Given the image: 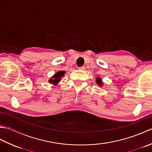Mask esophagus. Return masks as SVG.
<instances>
[{
    "label": "esophagus",
    "mask_w": 152,
    "mask_h": 152,
    "mask_svg": "<svg viewBox=\"0 0 152 152\" xmlns=\"http://www.w3.org/2000/svg\"><path fill=\"white\" fill-rule=\"evenodd\" d=\"M78 69L80 70H84L86 69V68L85 66H82V67H79Z\"/></svg>",
    "instance_id": "1"
}]
</instances>
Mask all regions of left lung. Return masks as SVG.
Wrapping results in <instances>:
<instances>
[{
    "label": "left lung",
    "instance_id": "obj_1",
    "mask_svg": "<svg viewBox=\"0 0 152 152\" xmlns=\"http://www.w3.org/2000/svg\"><path fill=\"white\" fill-rule=\"evenodd\" d=\"M96 83H97V85L102 87L103 85V82L102 81V79L100 78V77H97V78H96Z\"/></svg>",
    "mask_w": 152,
    "mask_h": 152
}]
</instances>
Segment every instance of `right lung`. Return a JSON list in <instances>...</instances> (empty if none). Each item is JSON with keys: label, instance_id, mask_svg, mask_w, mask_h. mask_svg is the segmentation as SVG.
I'll use <instances>...</instances> for the list:
<instances>
[{"label": "right lung", "instance_id": "1", "mask_svg": "<svg viewBox=\"0 0 152 152\" xmlns=\"http://www.w3.org/2000/svg\"><path fill=\"white\" fill-rule=\"evenodd\" d=\"M65 73L66 72L64 70L58 71V72L55 74L53 76L51 77V78H50V80H48V82H49V83H51V84L57 86L58 83L61 82V78L65 74Z\"/></svg>", "mask_w": 152, "mask_h": 152}]
</instances>
